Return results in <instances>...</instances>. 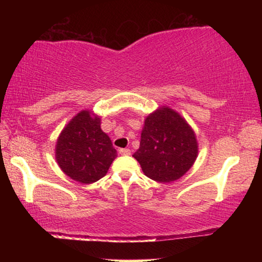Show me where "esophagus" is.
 <instances>
[{
  "label": "esophagus",
  "mask_w": 262,
  "mask_h": 262,
  "mask_svg": "<svg viewBox=\"0 0 262 262\" xmlns=\"http://www.w3.org/2000/svg\"><path fill=\"white\" fill-rule=\"evenodd\" d=\"M119 154L120 155H124V156H127L131 154V150L130 149H119Z\"/></svg>",
  "instance_id": "34e87169"
}]
</instances>
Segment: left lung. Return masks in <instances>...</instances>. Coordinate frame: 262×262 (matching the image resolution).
I'll return each mask as SVG.
<instances>
[{
  "label": "left lung",
  "mask_w": 262,
  "mask_h": 262,
  "mask_svg": "<svg viewBox=\"0 0 262 262\" xmlns=\"http://www.w3.org/2000/svg\"><path fill=\"white\" fill-rule=\"evenodd\" d=\"M198 143L191 126L169 107H161L144 120L139 149L134 157L143 173L157 182L180 179L193 166Z\"/></svg>",
  "instance_id": "obj_1"
}]
</instances>
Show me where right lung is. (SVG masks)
Segmentation results:
<instances>
[{"instance_id":"add662e5","label":"right lung","mask_w":262,"mask_h":262,"mask_svg":"<svg viewBox=\"0 0 262 262\" xmlns=\"http://www.w3.org/2000/svg\"><path fill=\"white\" fill-rule=\"evenodd\" d=\"M117 157L108 136L100 127V118L82 111L64 127L56 145V160L68 177L81 184L103 178Z\"/></svg>"}]
</instances>
